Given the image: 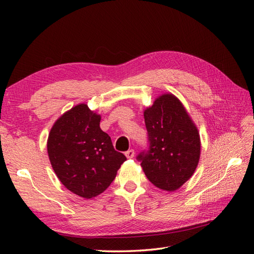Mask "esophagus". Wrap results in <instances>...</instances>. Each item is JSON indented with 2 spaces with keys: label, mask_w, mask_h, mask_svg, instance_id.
<instances>
[{
  "label": "esophagus",
  "mask_w": 254,
  "mask_h": 254,
  "mask_svg": "<svg viewBox=\"0 0 254 254\" xmlns=\"http://www.w3.org/2000/svg\"><path fill=\"white\" fill-rule=\"evenodd\" d=\"M124 154H126L127 158H133V157H134V154H135V153H134L133 149H128V150H127V152L124 153Z\"/></svg>",
  "instance_id": "1"
}]
</instances>
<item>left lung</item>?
<instances>
[{
	"mask_svg": "<svg viewBox=\"0 0 254 254\" xmlns=\"http://www.w3.org/2000/svg\"><path fill=\"white\" fill-rule=\"evenodd\" d=\"M148 147L136 156L147 179L175 191L195 171L201 152L196 127L179 99L165 94L144 111Z\"/></svg>",
	"mask_w": 254,
	"mask_h": 254,
	"instance_id": "obj_1",
	"label": "left lung"
}]
</instances>
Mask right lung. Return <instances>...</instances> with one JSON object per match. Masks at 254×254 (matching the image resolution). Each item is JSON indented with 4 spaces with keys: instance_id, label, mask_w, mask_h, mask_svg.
<instances>
[{
    "instance_id": "1",
    "label": "right lung",
    "mask_w": 254,
    "mask_h": 254,
    "mask_svg": "<svg viewBox=\"0 0 254 254\" xmlns=\"http://www.w3.org/2000/svg\"><path fill=\"white\" fill-rule=\"evenodd\" d=\"M99 124L100 116L80 104L58 119L48 137L56 175L64 187L84 198L104 192L127 160Z\"/></svg>"
}]
</instances>
